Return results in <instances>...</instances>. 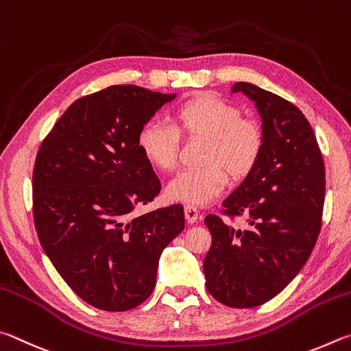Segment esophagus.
Masks as SVG:
<instances>
[{"instance_id": "obj_1", "label": "esophagus", "mask_w": 351, "mask_h": 351, "mask_svg": "<svg viewBox=\"0 0 351 351\" xmlns=\"http://www.w3.org/2000/svg\"><path fill=\"white\" fill-rule=\"evenodd\" d=\"M185 217L189 223H194L197 222L200 214H199V210L195 208L194 205H185Z\"/></svg>"}]
</instances>
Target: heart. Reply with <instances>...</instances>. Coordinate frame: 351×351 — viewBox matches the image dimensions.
Returning a JSON list of instances; mask_svg holds the SVG:
<instances>
[{
  "label": "heart",
  "instance_id": "obj_1",
  "mask_svg": "<svg viewBox=\"0 0 351 351\" xmlns=\"http://www.w3.org/2000/svg\"><path fill=\"white\" fill-rule=\"evenodd\" d=\"M171 125L147 121L137 134V147L152 168L172 171L179 162L180 137L205 138L200 168L185 169L168 185V197L188 205H206L228 185L248 177L265 147V131L256 119L242 117L234 103L213 92H199L176 104Z\"/></svg>",
  "mask_w": 351,
  "mask_h": 351
}]
</instances>
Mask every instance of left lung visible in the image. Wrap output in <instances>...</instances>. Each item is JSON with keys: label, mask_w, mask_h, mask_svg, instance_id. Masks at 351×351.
Returning a JSON list of instances; mask_svg holds the SVG:
<instances>
[{"label": "left lung", "mask_w": 351, "mask_h": 351, "mask_svg": "<svg viewBox=\"0 0 351 351\" xmlns=\"http://www.w3.org/2000/svg\"><path fill=\"white\" fill-rule=\"evenodd\" d=\"M262 117L265 147L259 163L223 200L222 214L247 219L248 228L208 214L213 242L204 261L206 290L220 304L253 308L296 278L322 225L325 168L308 120L285 98L239 82Z\"/></svg>", "instance_id": "left-lung-1"}]
</instances>
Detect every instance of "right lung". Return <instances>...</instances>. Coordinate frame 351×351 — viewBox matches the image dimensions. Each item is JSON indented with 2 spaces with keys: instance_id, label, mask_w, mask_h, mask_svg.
I'll use <instances>...</instances> for the list:
<instances>
[{
  "instance_id": "add662e5",
  "label": "right lung",
  "mask_w": 351,
  "mask_h": 351,
  "mask_svg": "<svg viewBox=\"0 0 351 351\" xmlns=\"http://www.w3.org/2000/svg\"><path fill=\"white\" fill-rule=\"evenodd\" d=\"M174 97L134 84L84 95L36 154V234L66 284L95 308L126 311L145 302L162 251L185 228L182 205L134 216L162 188L137 134Z\"/></svg>"
}]
</instances>
